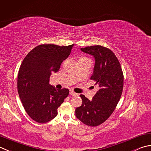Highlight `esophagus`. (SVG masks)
Wrapping results in <instances>:
<instances>
[{
	"instance_id": "obj_1",
	"label": "esophagus",
	"mask_w": 151,
	"mask_h": 151,
	"mask_svg": "<svg viewBox=\"0 0 151 151\" xmlns=\"http://www.w3.org/2000/svg\"><path fill=\"white\" fill-rule=\"evenodd\" d=\"M70 95H71V96H77L78 94L76 93H75V91H70Z\"/></svg>"
}]
</instances>
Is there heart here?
<instances>
[{
    "label": "heart",
    "mask_w": 151,
    "mask_h": 151,
    "mask_svg": "<svg viewBox=\"0 0 151 151\" xmlns=\"http://www.w3.org/2000/svg\"><path fill=\"white\" fill-rule=\"evenodd\" d=\"M88 60L86 57H84V56H82V57L80 58L79 60Z\"/></svg>",
    "instance_id": "heart-1"
}]
</instances>
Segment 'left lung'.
Segmentation results:
<instances>
[{"label":"left lung","mask_w":151,"mask_h":151,"mask_svg":"<svg viewBox=\"0 0 151 151\" xmlns=\"http://www.w3.org/2000/svg\"><path fill=\"white\" fill-rule=\"evenodd\" d=\"M81 50L95 58L90 79L96 82L99 89L91 101L82 94L80 95L82 103L76 108L75 114L84 124L97 126L109 119L119 101L124 86L123 72L119 60L110 49L96 45Z\"/></svg>","instance_id":"obj_1"}]
</instances>
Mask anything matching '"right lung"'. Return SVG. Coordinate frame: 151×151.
<instances>
[{"label":"right lung","instance_id":"right-lung-1","mask_svg":"<svg viewBox=\"0 0 151 151\" xmlns=\"http://www.w3.org/2000/svg\"><path fill=\"white\" fill-rule=\"evenodd\" d=\"M74 44L60 46L41 44L26 55L17 76V91L25 111L38 123H46L58 115V108L69 93L49 84L50 75L58 72L69 57Z\"/></svg>","mask_w":151,"mask_h":151}]
</instances>
